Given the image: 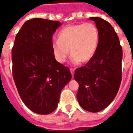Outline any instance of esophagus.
Segmentation results:
<instances>
[{
    "mask_svg": "<svg viewBox=\"0 0 133 133\" xmlns=\"http://www.w3.org/2000/svg\"><path fill=\"white\" fill-rule=\"evenodd\" d=\"M70 72H71L72 76L73 77V75H74V70L72 69V68H71V69H70Z\"/></svg>",
    "mask_w": 133,
    "mask_h": 133,
    "instance_id": "1",
    "label": "esophagus"
}]
</instances>
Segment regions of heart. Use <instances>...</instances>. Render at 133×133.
Listing matches in <instances>:
<instances>
[{
    "mask_svg": "<svg viewBox=\"0 0 133 133\" xmlns=\"http://www.w3.org/2000/svg\"><path fill=\"white\" fill-rule=\"evenodd\" d=\"M99 42L98 27L92 23L69 25L58 34V40L52 43V54L63 63L69 55L74 63H86L95 55Z\"/></svg>",
    "mask_w": 133,
    "mask_h": 133,
    "instance_id": "b5f03b06",
    "label": "heart"
}]
</instances>
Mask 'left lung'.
I'll return each mask as SVG.
<instances>
[{
  "label": "left lung",
  "instance_id": "8db88e82",
  "mask_svg": "<svg viewBox=\"0 0 133 133\" xmlns=\"http://www.w3.org/2000/svg\"><path fill=\"white\" fill-rule=\"evenodd\" d=\"M99 31V42L93 58L75 70L79 84L77 99L87 111L97 112L111 103L122 81L123 49L119 38L108 22L99 17L90 18Z\"/></svg>",
  "mask_w": 133,
  "mask_h": 133
}]
</instances>
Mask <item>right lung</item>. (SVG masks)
I'll list each match as a JSON object with an SVG mask.
<instances>
[{
	"label": "right lung",
	"instance_id": "1",
	"mask_svg": "<svg viewBox=\"0 0 133 133\" xmlns=\"http://www.w3.org/2000/svg\"><path fill=\"white\" fill-rule=\"evenodd\" d=\"M61 23L43 18L28 20L12 48L13 77L19 95L30 110L47 115L55 110L62 89L72 75L55 60L52 35Z\"/></svg>",
	"mask_w": 133,
	"mask_h": 133
}]
</instances>
